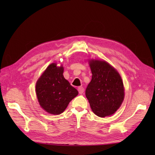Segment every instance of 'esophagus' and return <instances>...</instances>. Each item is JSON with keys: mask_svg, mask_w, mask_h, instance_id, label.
<instances>
[{"mask_svg": "<svg viewBox=\"0 0 155 155\" xmlns=\"http://www.w3.org/2000/svg\"><path fill=\"white\" fill-rule=\"evenodd\" d=\"M84 91H85V89H84V88L83 87H78V92L79 94H83L84 92Z\"/></svg>", "mask_w": 155, "mask_h": 155, "instance_id": "1", "label": "esophagus"}]
</instances>
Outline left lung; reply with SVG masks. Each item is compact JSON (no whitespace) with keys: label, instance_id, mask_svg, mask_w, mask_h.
Wrapping results in <instances>:
<instances>
[{"label":"left lung","instance_id":"1","mask_svg":"<svg viewBox=\"0 0 155 155\" xmlns=\"http://www.w3.org/2000/svg\"><path fill=\"white\" fill-rule=\"evenodd\" d=\"M92 74L85 95L92 110L97 116H110L119 109L124 98V88L120 75L106 61L91 60Z\"/></svg>","mask_w":155,"mask_h":155}]
</instances>
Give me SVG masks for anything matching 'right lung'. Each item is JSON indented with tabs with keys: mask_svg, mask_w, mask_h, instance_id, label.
Returning <instances> with one entry per match:
<instances>
[{
	"mask_svg": "<svg viewBox=\"0 0 155 155\" xmlns=\"http://www.w3.org/2000/svg\"><path fill=\"white\" fill-rule=\"evenodd\" d=\"M63 67L51 63L36 83V94L41 107L52 114H60L78 92L63 76Z\"/></svg>",
	"mask_w": 155,
	"mask_h": 155,
	"instance_id": "add662e5",
	"label": "right lung"
}]
</instances>
